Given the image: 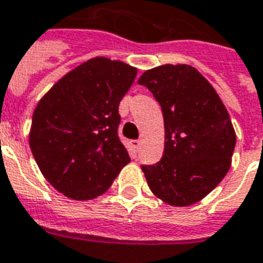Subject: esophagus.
Wrapping results in <instances>:
<instances>
[{
  "label": "esophagus",
  "mask_w": 263,
  "mask_h": 263,
  "mask_svg": "<svg viewBox=\"0 0 263 263\" xmlns=\"http://www.w3.org/2000/svg\"><path fill=\"white\" fill-rule=\"evenodd\" d=\"M131 145H132V148L135 149V151H138V149H139V146H141V141H139V139L131 141Z\"/></svg>",
  "instance_id": "esophagus-1"
}]
</instances>
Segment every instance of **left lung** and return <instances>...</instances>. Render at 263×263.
<instances>
[{"label": "left lung", "mask_w": 263, "mask_h": 263, "mask_svg": "<svg viewBox=\"0 0 263 263\" xmlns=\"http://www.w3.org/2000/svg\"><path fill=\"white\" fill-rule=\"evenodd\" d=\"M138 84L154 94L165 122L162 159L142 166L149 189L169 205L197 203L231 166L237 137L226 105L207 79L189 65L146 70Z\"/></svg>", "instance_id": "obj_1"}]
</instances>
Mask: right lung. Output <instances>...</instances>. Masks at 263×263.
<instances>
[{
	"instance_id": "add662e5",
	"label": "right lung",
	"mask_w": 263,
	"mask_h": 263,
	"mask_svg": "<svg viewBox=\"0 0 263 263\" xmlns=\"http://www.w3.org/2000/svg\"><path fill=\"white\" fill-rule=\"evenodd\" d=\"M137 73L120 60L94 58L39 100L29 132L32 155L45 179L66 197L101 196L129 163L118 138V107Z\"/></svg>"
}]
</instances>
